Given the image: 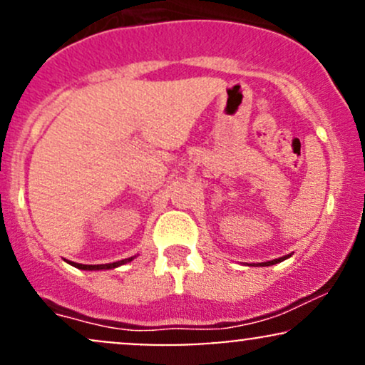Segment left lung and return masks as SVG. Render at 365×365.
Segmentation results:
<instances>
[{"instance_id": "8db88e82", "label": "left lung", "mask_w": 365, "mask_h": 365, "mask_svg": "<svg viewBox=\"0 0 365 365\" xmlns=\"http://www.w3.org/2000/svg\"><path fill=\"white\" fill-rule=\"evenodd\" d=\"M292 254H288V255H284V257H278V259H273V261H266V262H259V264H250V266H273V264H278V262H282V261H284V259H288L290 257Z\"/></svg>"}]
</instances>
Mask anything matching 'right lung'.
<instances>
[{
	"instance_id": "right-lung-1",
	"label": "right lung",
	"mask_w": 365,
	"mask_h": 365,
	"mask_svg": "<svg viewBox=\"0 0 365 365\" xmlns=\"http://www.w3.org/2000/svg\"><path fill=\"white\" fill-rule=\"evenodd\" d=\"M135 257H137V255H133V257L121 259V261L110 262V264H78V262H73V261H66V262L72 264V266L77 267V269H83V271H103V269H115V267H120V266H123V264L133 261V259H135Z\"/></svg>"
}]
</instances>
